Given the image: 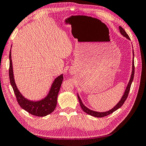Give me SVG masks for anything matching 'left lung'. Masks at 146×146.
Instances as JSON below:
<instances>
[{"label": "left lung", "mask_w": 146, "mask_h": 146, "mask_svg": "<svg viewBox=\"0 0 146 146\" xmlns=\"http://www.w3.org/2000/svg\"><path fill=\"white\" fill-rule=\"evenodd\" d=\"M119 31H120V33H121V35L122 36H124V37H126L127 39L130 40V38L129 37V36L127 35V34L126 33V32L124 30L123 28L122 27L119 26ZM133 56H134V52L133 50ZM132 72H131V78H130V80L128 84H127V86L126 87V90L124 92V94H123V96H122V98L121 100L119 101V102L118 103H117L115 106L113 108L111 109L109 111H104V112H98V111H93V110H91L89 108H88L87 107H86L85 105H84L82 101L81 100V98H80V96L78 94V98L79 99V101H80V106L81 107V108H82L83 110L88 115H90L92 116H94V117H105L108 115L111 114L114 112L115 111H116L117 110H118L119 108H121V107L122 106V104L124 103L125 101L126 100V99L127 98V96H128V94L129 92V90H130V87H131V83L133 82V78H134V74H135V66H134V57H133V63H132Z\"/></svg>", "instance_id": "8db88e82"}]
</instances>
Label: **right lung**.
<instances>
[{
	"label": "right lung",
	"mask_w": 146,
	"mask_h": 146,
	"mask_svg": "<svg viewBox=\"0 0 146 146\" xmlns=\"http://www.w3.org/2000/svg\"><path fill=\"white\" fill-rule=\"evenodd\" d=\"M9 76L10 83H11L15 95L17 98L18 103L19 104L22 108H23L28 113L38 117H44L50 114L54 110L57 104L58 95L60 91L61 83L63 80V74H61L56 78L51 88L48 95L44 99L40 101H33L28 100L23 96L17 88L16 84L15 82L13 70L12 60H11V52L10 50L9 52Z\"/></svg>",
	"instance_id": "add662e5"
}]
</instances>
